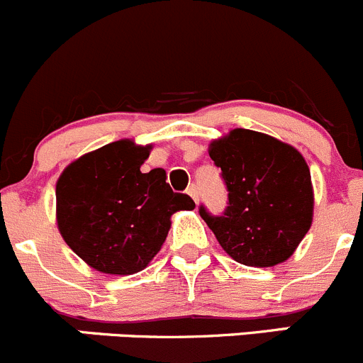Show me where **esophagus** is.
<instances>
[{"label":"esophagus","instance_id":"esophagus-1","mask_svg":"<svg viewBox=\"0 0 363 363\" xmlns=\"http://www.w3.org/2000/svg\"><path fill=\"white\" fill-rule=\"evenodd\" d=\"M186 193H188V195L191 196V199L195 200V202H196V200H199V188H196L195 184L188 186V189H186Z\"/></svg>","mask_w":363,"mask_h":363}]
</instances>
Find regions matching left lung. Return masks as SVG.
<instances>
[{"label": "left lung", "mask_w": 363, "mask_h": 363, "mask_svg": "<svg viewBox=\"0 0 363 363\" xmlns=\"http://www.w3.org/2000/svg\"><path fill=\"white\" fill-rule=\"evenodd\" d=\"M221 170L227 207L199 213L221 248L245 266L269 267L293 255L308 232L314 209L311 170L294 147L277 138L234 129L211 145Z\"/></svg>", "instance_id": "1"}]
</instances>
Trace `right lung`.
<instances>
[{
	"mask_svg": "<svg viewBox=\"0 0 363 363\" xmlns=\"http://www.w3.org/2000/svg\"><path fill=\"white\" fill-rule=\"evenodd\" d=\"M150 147L129 140L108 143L70 163L56 182L60 234L88 266L108 275H133L160 252L170 216L193 209L174 193L167 174L140 172Z\"/></svg>",
	"mask_w": 363,
	"mask_h": 363,
	"instance_id": "add662e5",
	"label": "right lung"
}]
</instances>
